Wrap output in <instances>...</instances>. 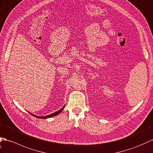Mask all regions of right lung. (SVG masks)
<instances>
[{
    "label": "right lung",
    "mask_w": 153,
    "mask_h": 153,
    "mask_svg": "<svg viewBox=\"0 0 153 153\" xmlns=\"http://www.w3.org/2000/svg\"><path fill=\"white\" fill-rule=\"evenodd\" d=\"M64 108H65V105H64V106H63L62 108H61V109H59V111H57L55 112V113H52V114H49V115H47V116H45V117H39V116H36V115H35V114H32V113H30V114H32L33 116L35 117L38 118H43V119H46V118H52V117H53L56 116V115H57V114H59L61 113V112H62V111L64 109Z\"/></svg>",
    "instance_id": "obj_1"
}]
</instances>
